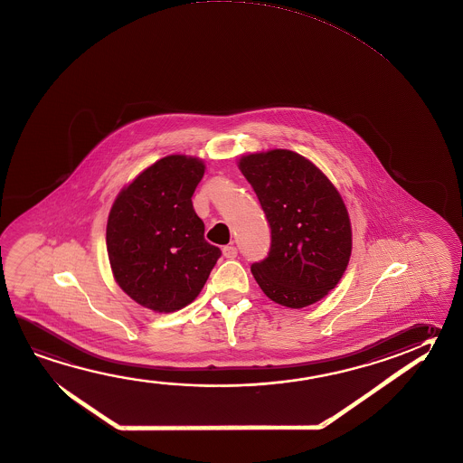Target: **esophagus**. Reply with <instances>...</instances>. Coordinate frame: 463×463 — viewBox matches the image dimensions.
Listing matches in <instances>:
<instances>
[{
	"mask_svg": "<svg viewBox=\"0 0 463 463\" xmlns=\"http://www.w3.org/2000/svg\"><path fill=\"white\" fill-rule=\"evenodd\" d=\"M222 255H224L226 259H235V257H237V249H235L234 245H226V247L222 249Z\"/></svg>",
	"mask_w": 463,
	"mask_h": 463,
	"instance_id": "1",
	"label": "esophagus"
}]
</instances>
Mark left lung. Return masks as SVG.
Segmentation results:
<instances>
[{"label":"left lung","mask_w":463,"mask_h":463,"mask_svg":"<svg viewBox=\"0 0 463 463\" xmlns=\"http://www.w3.org/2000/svg\"><path fill=\"white\" fill-rule=\"evenodd\" d=\"M239 169L271 229L268 257L251 273L268 298L302 308L338 284L351 257V222L324 172L288 149L243 156Z\"/></svg>","instance_id":"obj_1"}]
</instances>
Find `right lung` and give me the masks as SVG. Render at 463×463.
I'll use <instances>...</instances> for the list:
<instances>
[{"label": "right lung", "instance_id": "right-lung-1", "mask_svg": "<svg viewBox=\"0 0 463 463\" xmlns=\"http://www.w3.org/2000/svg\"><path fill=\"white\" fill-rule=\"evenodd\" d=\"M203 161L172 155L141 172L117 196L107 221L115 281L155 312H175L203 289L221 250L204 241L192 196Z\"/></svg>", "mask_w": 463, "mask_h": 463}]
</instances>
